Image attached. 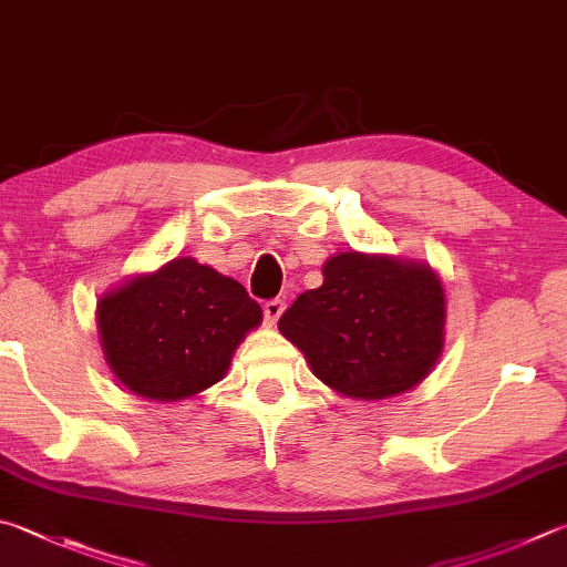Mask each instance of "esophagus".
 <instances>
[{"label": "esophagus", "instance_id": "34e87169", "mask_svg": "<svg viewBox=\"0 0 567 567\" xmlns=\"http://www.w3.org/2000/svg\"><path fill=\"white\" fill-rule=\"evenodd\" d=\"M282 310H285V302L280 300V297H275V300H267L265 305H262V317H265V324H275L277 319H280V315H282Z\"/></svg>", "mask_w": 567, "mask_h": 567}]
</instances>
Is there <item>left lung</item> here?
<instances>
[{"label": "left lung", "instance_id": "left-lung-1", "mask_svg": "<svg viewBox=\"0 0 567 567\" xmlns=\"http://www.w3.org/2000/svg\"><path fill=\"white\" fill-rule=\"evenodd\" d=\"M277 327L327 386L386 399L419 384L441 354L444 290L426 265L342 252Z\"/></svg>", "mask_w": 567, "mask_h": 567}]
</instances>
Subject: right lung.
I'll return each mask as SVG.
<instances>
[{
	"label": "right lung",
	"instance_id": "add662e5",
	"mask_svg": "<svg viewBox=\"0 0 567 567\" xmlns=\"http://www.w3.org/2000/svg\"><path fill=\"white\" fill-rule=\"evenodd\" d=\"M262 310L240 282L193 257L133 277L99 305L101 344L123 386L176 401L220 382Z\"/></svg>",
	"mask_w": 567,
	"mask_h": 567
}]
</instances>
